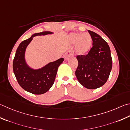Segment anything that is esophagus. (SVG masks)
I'll return each instance as SVG.
<instances>
[{
	"label": "esophagus",
	"mask_w": 130,
	"mask_h": 130,
	"mask_svg": "<svg viewBox=\"0 0 130 130\" xmlns=\"http://www.w3.org/2000/svg\"><path fill=\"white\" fill-rule=\"evenodd\" d=\"M73 55H74L73 51H72V50H69V51H67L64 54V58H65V59H67L70 56Z\"/></svg>",
	"instance_id": "34e87169"
}]
</instances>
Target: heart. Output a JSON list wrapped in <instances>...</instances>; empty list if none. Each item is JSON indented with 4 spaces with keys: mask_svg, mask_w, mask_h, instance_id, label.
I'll list each match as a JSON object with an SVG mask.
<instances>
[{
    "mask_svg": "<svg viewBox=\"0 0 130 130\" xmlns=\"http://www.w3.org/2000/svg\"><path fill=\"white\" fill-rule=\"evenodd\" d=\"M71 40L73 43H76V50L79 53L87 51L92 43L91 36L88 32L72 34Z\"/></svg>",
    "mask_w": 130,
    "mask_h": 130,
    "instance_id": "heart-1",
    "label": "heart"
}]
</instances>
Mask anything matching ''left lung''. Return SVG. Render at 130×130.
Returning a JSON list of instances; mask_svg holds the SVG:
<instances>
[{
  "label": "left lung",
  "instance_id": "8db88e82",
  "mask_svg": "<svg viewBox=\"0 0 130 130\" xmlns=\"http://www.w3.org/2000/svg\"><path fill=\"white\" fill-rule=\"evenodd\" d=\"M92 47L85 55L76 56L78 66L75 75L79 83L88 89H96L106 83L112 69L110 47L98 34L88 30Z\"/></svg>",
  "mask_w": 130,
  "mask_h": 130
}]
</instances>
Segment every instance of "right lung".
Listing matches in <instances>:
<instances>
[{
  "label": "right lung",
  "mask_w": 130,
  "mask_h": 130,
  "mask_svg": "<svg viewBox=\"0 0 130 130\" xmlns=\"http://www.w3.org/2000/svg\"><path fill=\"white\" fill-rule=\"evenodd\" d=\"M54 34L44 31L33 34L28 39L20 43L16 51L13 60V71L19 85L26 91L35 95L44 94L48 91L54 83L59 66L63 58H60L48 63L40 69H34L27 64L25 59L27 47L36 36Z\"/></svg>",
  "instance_id": "right-lung-1"
}]
</instances>
